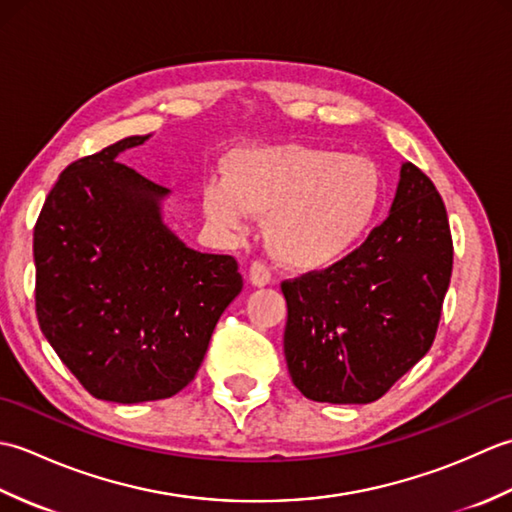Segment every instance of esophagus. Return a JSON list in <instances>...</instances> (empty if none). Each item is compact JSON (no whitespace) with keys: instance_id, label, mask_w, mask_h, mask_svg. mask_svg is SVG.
<instances>
[{"instance_id":"obj_1","label":"esophagus","mask_w":512,"mask_h":512,"mask_svg":"<svg viewBox=\"0 0 512 512\" xmlns=\"http://www.w3.org/2000/svg\"><path fill=\"white\" fill-rule=\"evenodd\" d=\"M250 281L255 286H268L273 281V268L264 259H257V262L250 264Z\"/></svg>"}]
</instances>
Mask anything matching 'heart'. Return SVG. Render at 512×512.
Instances as JSON below:
<instances>
[{"mask_svg":"<svg viewBox=\"0 0 512 512\" xmlns=\"http://www.w3.org/2000/svg\"><path fill=\"white\" fill-rule=\"evenodd\" d=\"M383 200L372 160L301 143L239 149L224 182L204 187V211L231 231L246 213L266 217V242L279 262L317 270L339 262L369 231Z\"/></svg>","mask_w":512,"mask_h":512,"instance_id":"b5f03b06","label":"heart"}]
</instances>
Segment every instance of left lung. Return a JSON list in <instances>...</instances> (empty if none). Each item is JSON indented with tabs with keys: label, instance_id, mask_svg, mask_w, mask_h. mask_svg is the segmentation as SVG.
<instances>
[{
	"label": "left lung",
	"instance_id": "obj_1",
	"mask_svg": "<svg viewBox=\"0 0 512 512\" xmlns=\"http://www.w3.org/2000/svg\"><path fill=\"white\" fill-rule=\"evenodd\" d=\"M451 270L447 209L427 173L405 162L389 217L361 246L281 284L292 383L334 405L383 398L433 345Z\"/></svg>",
	"mask_w": 512,
	"mask_h": 512
}]
</instances>
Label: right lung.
Instances as JSON below:
<instances>
[{
  "instance_id": "right-lung-1",
  "label": "right lung",
  "mask_w": 512,
  "mask_h": 512,
  "mask_svg": "<svg viewBox=\"0 0 512 512\" xmlns=\"http://www.w3.org/2000/svg\"><path fill=\"white\" fill-rule=\"evenodd\" d=\"M145 140L65 167L32 237L41 332L85 391L125 405L187 387L244 286L235 257L198 253L167 231L165 187L116 160Z\"/></svg>"
}]
</instances>
